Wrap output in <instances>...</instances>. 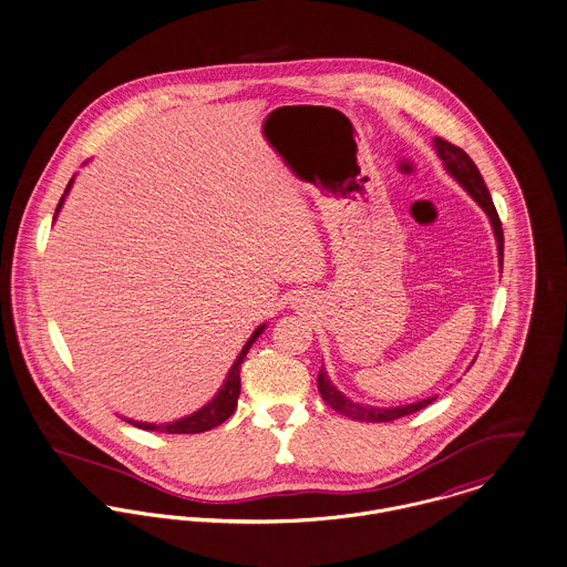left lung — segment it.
<instances>
[{
    "label": "left lung",
    "mask_w": 567,
    "mask_h": 567,
    "mask_svg": "<svg viewBox=\"0 0 567 567\" xmlns=\"http://www.w3.org/2000/svg\"><path fill=\"white\" fill-rule=\"evenodd\" d=\"M434 146H436L437 157L442 159L446 173L453 176L473 198L475 203L480 205L481 209L487 214L489 224L494 228V237H496V248H498V262H501V269H503V226H501V218L496 214V207L492 203V196L483 183V176H481L480 168L475 166V162L455 144L442 140V137H434ZM317 389L321 392L323 401L346 414L353 421H367V423H386V421H394V419H401V416H408V414H414L423 408H427L432 401H436V396H427L423 401H416V403H410V405H396V408H373V405H362V403H353L351 399H348L343 392L339 391L328 373L321 369L319 375H317Z\"/></svg>",
    "instance_id": "8db88e82"
}]
</instances>
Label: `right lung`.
I'll return each instance as SVG.
<instances>
[{
  "label": "right lung",
  "mask_w": 567,
  "mask_h": 567,
  "mask_svg": "<svg viewBox=\"0 0 567 567\" xmlns=\"http://www.w3.org/2000/svg\"><path fill=\"white\" fill-rule=\"evenodd\" d=\"M71 185H73V178L69 181V185H66V189H64V194H62V198H60V203H58V207H55V216H53V219L58 218V212L62 209L64 198H66ZM262 330H265V323H261V326L252 332V337L248 339V343L239 351V355H237V360L233 362V367H230V371H228V375H226V380H224V384H221L218 394H216L207 405H203L198 412H194V414H189V416H185V419L173 421V423H162V425H155V423H140V421H131V419H125V421L131 423L133 427H137V430L162 432V434H200V432H209V430L218 427V425H221V423L235 412V408H237V399H239V391H241V378H239L241 362H244L248 349L252 348V343L261 337Z\"/></svg>",
  "instance_id": "obj_1"
}]
</instances>
